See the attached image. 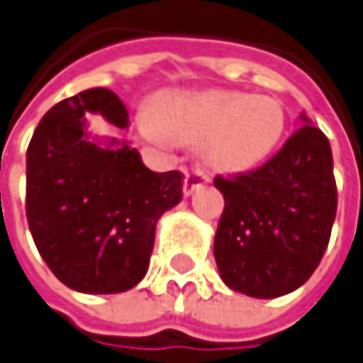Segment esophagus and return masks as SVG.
I'll return each instance as SVG.
<instances>
[{
	"mask_svg": "<svg viewBox=\"0 0 363 363\" xmlns=\"http://www.w3.org/2000/svg\"><path fill=\"white\" fill-rule=\"evenodd\" d=\"M210 182V175L202 172V169H191L188 175H186V179H184V194L189 196V194H194L198 188H202L203 184H208Z\"/></svg>",
	"mask_w": 363,
	"mask_h": 363,
	"instance_id": "34e87169",
	"label": "esophagus"
}]
</instances>
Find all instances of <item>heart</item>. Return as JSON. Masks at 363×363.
I'll list each match as a JSON object with an SVG mask.
<instances>
[{
	"instance_id": "obj_1",
	"label": "heart",
	"mask_w": 363,
	"mask_h": 363,
	"mask_svg": "<svg viewBox=\"0 0 363 363\" xmlns=\"http://www.w3.org/2000/svg\"><path fill=\"white\" fill-rule=\"evenodd\" d=\"M286 127L283 105L248 92H169L157 99L155 117L141 115V133L160 143L202 147L218 172H248L277 149Z\"/></svg>"
}]
</instances>
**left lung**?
Masks as SVG:
<instances>
[{
  "instance_id": "obj_1",
  "label": "left lung",
  "mask_w": 363,
  "mask_h": 363,
  "mask_svg": "<svg viewBox=\"0 0 363 363\" xmlns=\"http://www.w3.org/2000/svg\"><path fill=\"white\" fill-rule=\"evenodd\" d=\"M214 186L224 196L214 238L222 281L255 299L299 289L325 255L337 212L333 155L323 131L305 119L267 163L216 175Z\"/></svg>"
}]
</instances>
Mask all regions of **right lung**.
Masks as SVG:
<instances>
[{"label": "right lung", "mask_w": 363, "mask_h": 363, "mask_svg": "<svg viewBox=\"0 0 363 363\" xmlns=\"http://www.w3.org/2000/svg\"><path fill=\"white\" fill-rule=\"evenodd\" d=\"M84 111L127 129L115 92L89 89L42 117L26 155V216L35 248L64 285L92 295L145 277L160 216L179 203L184 174H155L127 143L89 141Z\"/></svg>", "instance_id": "obj_1"}]
</instances>
